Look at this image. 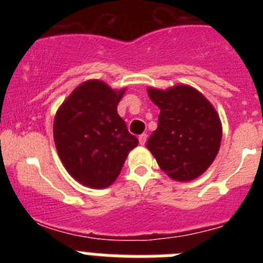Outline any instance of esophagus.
Returning <instances> with one entry per match:
<instances>
[{
  "mask_svg": "<svg viewBox=\"0 0 263 263\" xmlns=\"http://www.w3.org/2000/svg\"><path fill=\"white\" fill-rule=\"evenodd\" d=\"M138 139H139V145H145L146 143V141H147V134H141V136L138 137Z\"/></svg>",
  "mask_w": 263,
  "mask_h": 263,
  "instance_id": "34e87169",
  "label": "esophagus"
}]
</instances>
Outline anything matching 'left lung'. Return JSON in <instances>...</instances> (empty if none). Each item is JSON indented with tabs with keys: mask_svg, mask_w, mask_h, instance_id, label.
I'll use <instances>...</instances> for the list:
<instances>
[{
	"mask_svg": "<svg viewBox=\"0 0 263 263\" xmlns=\"http://www.w3.org/2000/svg\"><path fill=\"white\" fill-rule=\"evenodd\" d=\"M147 95L160 109L147 148L160 168L176 182L199 178L220 148L222 126L218 113L203 93L190 85L150 87Z\"/></svg>",
	"mask_w": 263,
	"mask_h": 263,
	"instance_id": "left-lung-1",
	"label": "left lung"
}]
</instances>
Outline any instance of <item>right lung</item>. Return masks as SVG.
I'll use <instances>...</instances> for the list:
<instances>
[{
    "instance_id": "1",
    "label": "right lung",
    "mask_w": 263,
    "mask_h": 263,
    "mask_svg": "<svg viewBox=\"0 0 263 263\" xmlns=\"http://www.w3.org/2000/svg\"><path fill=\"white\" fill-rule=\"evenodd\" d=\"M126 88L87 80L63 101L53 120L57 152L69 175L89 188H106L121 173L138 139L127 132L117 105Z\"/></svg>"
}]
</instances>
